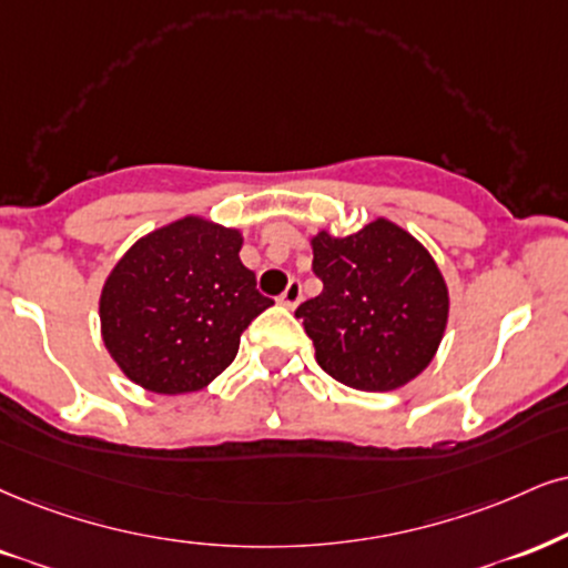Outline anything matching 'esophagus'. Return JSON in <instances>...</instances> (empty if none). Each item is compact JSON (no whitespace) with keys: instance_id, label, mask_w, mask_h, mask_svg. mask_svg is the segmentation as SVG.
<instances>
[{"instance_id":"esophagus-1","label":"esophagus","mask_w":568,"mask_h":568,"mask_svg":"<svg viewBox=\"0 0 568 568\" xmlns=\"http://www.w3.org/2000/svg\"><path fill=\"white\" fill-rule=\"evenodd\" d=\"M300 297H303V284H300L297 278H292V282L286 284V290L282 292V297H278V303L284 307H297Z\"/></svg>"}]
</instances>
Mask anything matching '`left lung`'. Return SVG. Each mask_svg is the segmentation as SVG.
Returning a JSON list of instances; mask_svg holds the SVG:
<instances>
[{"label":"left lung","instance_id":"8db88e82","mask_svg":"<svg viewBox=\"0 0 568 568\" xmlns=\"http://www.w3.org/2000/svg\"><path fill=\"white\" fill-rule=\"evenodd\" d=\"M324 292L297 307L318 366L363 392L400 389L429 366L443 342L450 297L416 236L387 219L311 240Z\"/></svg>","mask_w":568,"mask_h":568}]
</instances>
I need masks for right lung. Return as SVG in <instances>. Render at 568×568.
Segmentation results:
<instances>
[{"mask_svg": "<svg viewBox=\"0 0 568 568\" xmlns=\"http://www.w3.org/2000/svg\"><path fill=\"white\" fill-rule=\"evenodd\" d=\"M242 242L240 229L184 215L115 263L100 295V328L131 382L186 395L231 366L244 328L273 305L240 261Z\"/></svg>", "mask_w": 568, "mask_h": 568, "instance_id": "right-lung-1", "label": "right lung"}]
</instances>
